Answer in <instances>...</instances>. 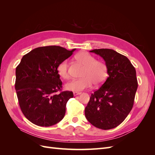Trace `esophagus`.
<instances>
[{"mask_svg":"<svg viewBox=\"0 0 155 155\" xmlns=\"http://www.w3.org/2000/svg\"><path fill=\"white\" fill-rule=\"evenodd\" d=\"M81 92H74V96H78V95H79V94H81Z\"/></svg>","mask_w":155,"mask_h":155,"instance_id":"obj_1","label":"esophagus"}]
</instances>
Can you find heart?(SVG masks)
<instances>
[{
    "instance_id": "1",
    "label": "heart",
    "mask_w": 155,
    "mask_h": 155,
    "mask_svg": "<svg viewBox=\"0 0 155 155\" xmlns=\"http://www.w3.org/2000/svg\"><path fill=\"white\" fill-rule=\"evenodd\" d=\"M78 62L84 67L81 74V78L72 79L65 85L67 90L72 92H80L84 89L90 88L92 83L95 85H100L105 81L108 75L106 64L96 61V58L87 51H81L76 55ZM57 71L59 76L67 79L68 78V63L67 60L61 62L58 66Z\"/></svg>"
}]
</instances>
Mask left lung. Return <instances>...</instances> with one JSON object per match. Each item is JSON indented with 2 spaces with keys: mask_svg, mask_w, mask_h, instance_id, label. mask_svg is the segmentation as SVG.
I'll use <instances>...</instances> for the list:
<instances>
[{
  "mask_svg": "<svg viewBox=\"0 0 155 155\" xmlns=\"http://www.w3.org/2000/svg\"><path fill=\"white\" fill-rule=\"evenodd\" d=\"M104 59L108 77L91 94L85 114L92 125L104 130L111 129L122 123L132 109L138 88L137 73L129 59L112 49H94Z\"/></svg>",
  "mask_w": 155,
  "mask_h": 155,
  "instance_id": "8db88e82",
  "label": "left lung"
}]
</instances>
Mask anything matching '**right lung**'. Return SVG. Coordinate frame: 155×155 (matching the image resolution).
<instances>
[{
    "instance_id": "obj_1",
    "label": "right lung",
    "mask_w": 155,
    "mask_h": 155,
    "mask_svg": "<svg viewBox=\"0 0 155 155\" xmlns=\"http://www.w3.org/2000/svg\"><path fill=\"white\" fill-rule=\"evenodd\" d=\"M76 49L59 46L36 48L23 56L15 70V90L21 109L34 124L49 127L64 118L66 105L73 92H56L62 88L58 64Z\"/></svg>"
}]
</instances>
